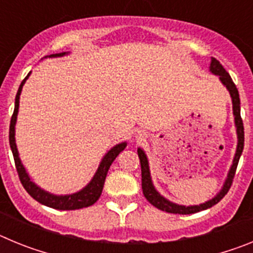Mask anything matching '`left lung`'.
I'll return each mask as SVG.
<instances>
[{
	"mask_svg": "<svg viewBox=\"0 0 253 253\" xmlns=\"http://www.w3.org/2000/svg\"><path fill=\"white\" fill-rule=\"evenodd\" d=\"M210 71L214 73V75H218L222 84H224L228 88L229 93L232 96V102H233V114H234V122H236L237 126V135H238V146H237V152L236 156H234L233 165L231 167V171L228 173V178L225 180V184L223 186L222 191L218 194L214 199L209 200V202L204 203V204L200 205H194V207H182V205L173 204V203L169 202L167 199H165L163 196H161L160 194L154 190L153 185H152L151 181V175H149V167H148V161H147L146 154L142 149H138V157L140 161V169H142V190L144 198L151 203L153 207H156L157 209L162 210V211H167V213L172 214H194L198 213L200 210H205L208 208H211L213 205L218 204L220 200L225 196V194L229 191L232 184H233V178L236 175V169L238 166V161H240L241 154L243 151V144H245V130H243V122L242 118H241V106H240V93L237 90L236 84L232 81L231 76L224 69V67L220 64L218 59L215 58H211V63H210Z\"/></svg>",
	"mask_w": 253,
	"mask_h": 253,
	"instance_id": "obj_1",
	"label": "left lung"
}]
</instances>
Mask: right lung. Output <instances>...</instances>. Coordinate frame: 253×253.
Returning <instances> with one entry per match:
<instances>
[{
  "label": "right lung",
  "mask_w": 253,
  "mask_h": 253,
  "mask_svg": "<svg viewBox=\"0 0 253 253\" xmlns=\"http://www.w3.org/2000/svg\"><path fill=\"white\" fill-rule=\"evenodd\" d=\"M66 53H58V54H50L49 57H59V55H64ZM30 75V73H29ZM29 75L26 76L24 80H22L21 84L19 87V91L16 93V99H15V110H13L12 116H11V123H10V147L11 151L13 154V160H15V166H16V171L19 173V178L21 181L24 189L28 191L29 195L33 199H35L37 202H39L40 204L46 205V207H50L53 209H59V210H76V209H82V208H87L90 205L95 204L97 200H99L100 195L102 193V187L105 184V178H106L107 171L110 169L111 163L114 162L118 154L122 151H124V148L126 147V143H122V144H118L114 148H111L110 151L107 152V154L102 158L101 163H100V167L96 172V175L93 176L92 181L90 184L87 185L84 190H81L80 193L72 194V195H66V196H57L51 195V194L45 193L44 190L39 189L37 185L30 180V177L26 173L25 169L21 165V161L19 158V153H17L16 143H15V124H16V118H17V111H19V99L20 93H21L22 86L25 84L26 78L29 77Z\"/></svg>",
  "instance_id": "obj_1"
}]
</instances>
